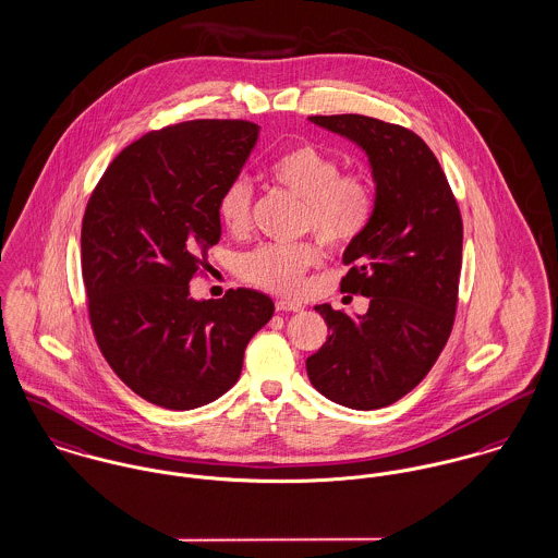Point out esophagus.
<instances>
[{
  "instance_id": "1",
  "label": "esophagus",
  "mask_w": 558,
  "mask_h": 558,
  "mask_svg": "<svg viewBox=\"0 0 558 558\" xmlns=\"http://www.w3.org/2000/svg\"><path fill=\"white\" fill-rule=\"evenodd\" d=\"M276 310L278 312H301L303 305L300 301L278 300L276 301Z\"/></svg>"
}]
</instances>
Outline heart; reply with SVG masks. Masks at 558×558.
<instances>
[{
  "label": "heart",
  "instance_id": "1",
  "mask_svg": "<svg viewBox=\"0 0 558 558\" xmlns=\"http://www.w3.org/2000/svg\"><path fill=\"white\" fill-rule=\"evenodd\" d=\"M269 178L301 199V231L318 235L327 246L342 251L356 242L372 222L376 189L361 170L342 172V163L323 148L300 142L282 150L267 168ZM253 184L238 175L229 180L216 199L220 225L244 235L253 222ZM325 258L318 240L295 244H260L238 263L240 276L278 295H298L310 269Z\"/></svg>",
  "mask_w": 558,
  "mask_h": 558
}]
</instances>
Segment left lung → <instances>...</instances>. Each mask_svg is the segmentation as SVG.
<instances>
[{"instance_id":"left-lung-1","label":"left lung","mask_w":558,"mask_h":558,"mask_svg":"<svg viewBox=\"0 0 558 558\" xmlns=\"http://www.w3.org/2000/svg\"><path fill=\"white\" fill-rule=\"evenodd\" d=\"M369 157L376 208L343 253L342 291L369 298L365 316L316 305L331 336L305 361L312 386L352 410H378L430 372L450 338L463 263L457 197L414 131L363 114L310 117Z\"/></svg>"}]
</instances>
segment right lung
Masks as SVG:
<instances>
[{"mask_svg": "<svg viewBox=\"0 0 558 558\" xmlns=\"http://www.w3.org/2000/svg\"><path fill=\"white\" fill-rule=\"evenodd\" d=\"M257 135L251 121L218 119L150 131L117 155L88 197L81 248L90 329L114 374L155 405L193 410L227 392L274 314V301L253 289L189 295L220 240L218 193Z\"/></svg>", "mask_w": 558, "mask_h": 558, "instance_id": "right-lung-1", "label": "right lung"}]
</instances>
